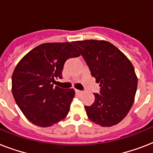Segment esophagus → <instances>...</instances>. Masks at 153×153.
<instances>
[{
  "mask_svg": "<svg viewBox=\"0 0 153 153\" xmlns=\"http://www.w3.org/2000/svg\"><path fill=\"white\" fill-rule=\"evenodd\" d=\"M75 94H76L77 95H81L82 94V92L81 91H79V90H75Z\"/></svg>",
  "mask_w": 153,
  "mask_h": 153,
  "instance_id": "1",
  "label": "esophagus"
}]
</instances>
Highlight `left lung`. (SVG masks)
Listing matches in <instances>:
<instances>
[{"label": "left lung", "instance_id": "8db88e82", "mask_svg": "<svg viewBox=\"0 0 153 153\" xmlns=\"http://www.w3.org/2000/svg\"><path fill=\"white\" fill-rule=\"evenodd\" d=\"M101 87L94 102L85 106L88 118L102 127L121 122L130 110L137 88L132 62L114 44L105 40L74 41Z\"/></svg>", "mask_w": 153, "mask_h": 153}]
</instances>
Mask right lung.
I'll return each mask as SVG.
<instances>
[{
  "mask_svg": "<svg viewBox=\"0 0 153 153\" xmlns=\"http://www.w3.org/2000/svg\"><path fill=\"white\" fill-rule=\"evenodd\" d=\"M73 42L45 43L26 54L12 76V93L25 117L39 127H50L67 116L74 97L73 89L54 86L62 79L65 62L80 56Z\"/></svg>",
  "mask_w": 153,
  "mask_h": 153,
  "instance_id": "1",
  "label": "right lung"
}]
</instances>
